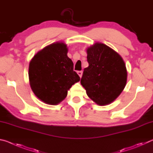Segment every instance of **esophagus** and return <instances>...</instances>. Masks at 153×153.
Returning a JSON list of instances; mask_svg holds the SVG:
<instances>
[{"mask_svg": "<svg viewBox=\"0 0 153 153\" xmlns=\"http://www.w3.org/2000/svg\"><path fill=\"white\" fill-rule=\"evenodd\" d=\"M82 74H83L82 71H77V74H78V76L80 77V78H81L82 76Z\"/></svg>", "mask_w": 153, "mask_h": 153, "instance_id": "esophagus-1", "label": "esophagus"}]
</instances>
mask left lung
<instances>
[{
    "label": "left lung",
    "mask_w": 153,
    "mask_h": 153,
    "mask_svg": "<svg viewBox=\"0 0 153 153\" xmlns=\"http://www.w3.org/2000/svg\"><path fill=\"white\" fill-rule=\"evenodd\" d=\"M86 52L89 65L84 69L81 84L97 105L110 104L126 85L125 62L117 52L102 43L96 42Z\"/></svg>",
    "instance_id": "left-lung-1"
}]
</instances>
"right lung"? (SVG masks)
<instances>
[{
    "instance_id": "right-lung-1",
    "label": "right lung",
    "mask_w": 153,
    "mask_h": 153,
    "mask_svg": "<svg viewBox=\"0 0 153 153\" xmlns=\"http://www.w3.org/2000/svg\"><path fill=\"white\" fill-rule=\"evenodd\" d=\"M67 52L66 44L56 42L38 51L30 61V87L46 104L58 105L65 98L72 85L80 80Z\"/></svg>"
}]
</instances>
